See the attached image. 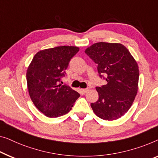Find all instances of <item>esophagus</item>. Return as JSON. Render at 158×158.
Returning a JSON list of instances; mask_svg holds the SVG:
<instances>
[{
	"instance_id": "34e87169",
	"label": "esophagus",
	"mask_w": 158,
	"mask_h": 158,
	"mask_svg": "<svg viewBox=\"0 0 158 158\" xmlns=\"http://www.w3.org/2000/svg\"><path fill=\"white\" fill-rule=\"evenodd\" d=\"M81 91H82V92L84 93V94H85V93H86L89 91V89L88 88H86V89H81Z\"/></svg>"
}]
</instances>
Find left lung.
I'll use <instances>...</instances> for the list:
<instances>
[{
	"mask_svg": "<svg viewBox=\"0 0 158 158\" xmlns=\"http://www.w3.org/2000/svg\"><path fill=\"white\" fill-rule=\"evenodd\" d=\"M97 64L99 77L107 83L97 86L99 99L91 104L94 114L104 120H114L132 106L138 90L139 67L127 48L121 44L99 42L85 50Z\"/></svg>",
	"mask_w": 158,
	"mask_h": 158,
	"instance_id": "obj_1",
	"label": "left lung"
}]
</instances>
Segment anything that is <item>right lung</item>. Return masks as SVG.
I'll use <instances>...</instances> for the list:
<instances>
[{
  "mask_svg": "<svg viewBox=\"0 0 158 158\" xmlns=\"http://www.w3.org/2000/svg\"><path fill=\"white\" fill-rule=\"evenodd\" d=\"M79 48L61 46L41 50L28 66L26 80L31 99L48 117H58L72 110L80 94L69 86L59 84L65 70Z\"/></svg>",
  "mask_w": 158,
  "mask_h": 158,
  "instance_id": "add662e5",
  "label": "right lung"
}]
</instances>
